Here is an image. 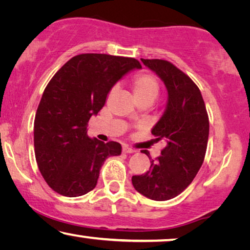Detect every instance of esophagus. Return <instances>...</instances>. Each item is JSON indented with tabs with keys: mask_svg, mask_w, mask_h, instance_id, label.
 <instances>
[{
	"mask_svg": "<svg viewBox=\"0 0 250 250\" xmlns=\"http://www.w3.org/2000/svg\"><path fill=\"white\" fill-rule=\"evenodd\" d=\"M122 151H124V152H126V154H132V152H133V149L129 148L128 146H122Z\"/></svg>",
	"mask_w": 250,
	"mask_h": 250,
	"instance_id": "obj_1",
	"label": "esophagus"
}]
</instances>
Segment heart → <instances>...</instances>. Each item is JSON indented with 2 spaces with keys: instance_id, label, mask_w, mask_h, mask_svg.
<instances>
[{
  "instance_id": "heart-1",
  "label": "heart",
  "mask_w": 250,
  "mask_h": 250,
  "mask_svg": "<svg viewBox=\"0 0 250 250\" xmlns=\"http://www.w3.org/2000/svg\"><path fill=\"white\" fill-rule=\"evenodd\" d=\"M132 86L139 101L145 99L155 100L158 96L159 89H161L158 78L151 73H139L133 76ZM113 91L114 89H111V94Z\"/></svg>"
}]
</instances>
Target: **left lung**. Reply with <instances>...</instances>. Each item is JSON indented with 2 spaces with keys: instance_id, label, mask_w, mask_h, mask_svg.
Masks as SVG:
<instances>
[{
  "instance_id": "left-lung-1",
  "label": "left lung",
  "mask_w": 250,
  "mask_h": 250,
  "mask_svg": "<svg viewBox=\"0 0 250 250\" xmlns=\"http://www.w3.org/2000/svg\"><path fill=\"white\" fill-rule=\"evenodd\" d=\"M141 62L165 83L168 102L165 113L151 130L155 141L163 140L165 147L159 157L151 159L149 170L132 176V185L149 199L166 201L181 194L202 166L208 117L199 87L185 73L164 59L141 58Z\"/></svg>"
}]
</instances>
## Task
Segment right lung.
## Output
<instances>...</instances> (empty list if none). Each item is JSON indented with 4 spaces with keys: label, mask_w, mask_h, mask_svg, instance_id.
I'll list each match as a JSON object with an SVG mask.
<instances>
[{
    "label": "right lung",
    "mask_w": 250,
    "mask_h": 250,
    "mask_svg": "<svg viewBox=\"0 0 250 250\" xmlns=\"http://www.w3.org/2000/svg\"><path fill=\"white\" fill-rule=\"evenodd\" d=\"M133 68H141L135 58L81 54L44 88L35 118V154L43 180L58 194L75 197L92 191L104 161L121 154L119 143L91 139L87 124L111 87Z\"/></svg>",
    "instance_id": "add662e5"
}]
</instances>
